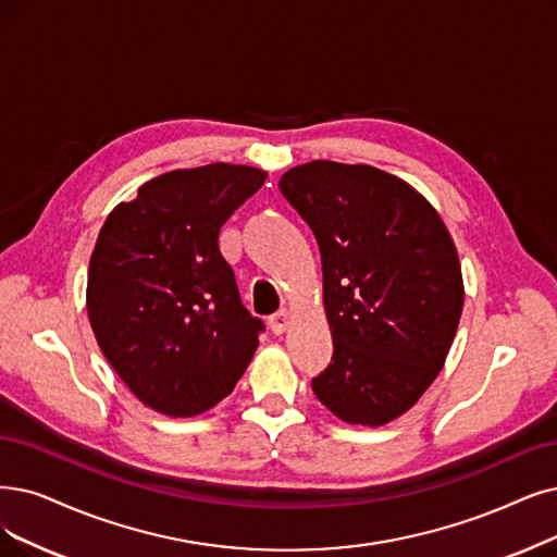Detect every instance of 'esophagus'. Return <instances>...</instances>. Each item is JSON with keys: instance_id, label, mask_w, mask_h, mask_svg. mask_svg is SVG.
Returning a JSON list of instances; mask_svg holds the SVG:
<instances>
[{"instance_id": "1", "label": "esophagus", "mask_w": 557, "mask_h": 557, "mask_svg": "<svg viewBox=\"0 0 557 557\" xmlns=\"http://www.w3.org/2000/svg\"><path fill=\"white\" fill-rule=\"evenodd\" d=\"M287 324H290V310H287V308H281L278 313H274L270 318V326H272L276 336H281V333L287 329Z\"/></svg>"}]
</instances>
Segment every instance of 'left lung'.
Instances as JSON below:
<instances>
[{"mask_svg":"<svg viewBox=\"0 0 557 557\" xmlns=\"http://www.w3.org/2000/svg\"><path fill=\"white\" fill-rule=\"evenodd\" d=\"M278 187L322 258L333 356L313 393L349 425H388L453 347L463 308L455 242L425 196L370 164L315 160L285 171Z\"/></svg>","mask_w":557,"mask_h":557,"instance_id":"8db88e82","label":"left lung"}]
</instances>
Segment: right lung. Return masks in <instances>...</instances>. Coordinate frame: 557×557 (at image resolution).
Instances as JSON below:
<instances>
[{"label":"right lung","instance_id":"obj_1","mask_svg":"<svg viewBox=\"0 0 557 557\" xmlns=\"http://www.w3.org/2000/svg\"><path fill=\"white\" fill-rule=\"evenodd\" d=\"M267 171L206 164L162 173L104 219L86 310L104 359L152 411L191 418L221 403L260 345L219 231Z\"/></svg>","mask_w":557,"mask_h":557}]
</instances>
